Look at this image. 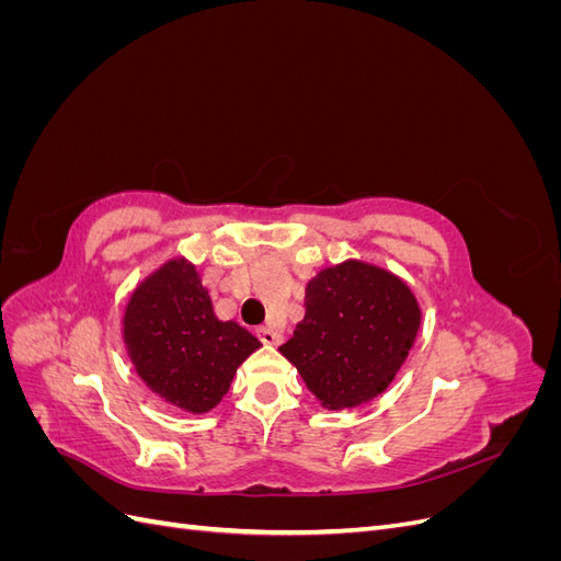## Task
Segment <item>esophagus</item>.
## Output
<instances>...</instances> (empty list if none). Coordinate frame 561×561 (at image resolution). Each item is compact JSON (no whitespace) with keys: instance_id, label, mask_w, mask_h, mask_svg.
Here are the masks:
<instances>
[{"instance_id":"34e87169","label":"esophagus","mask_w":561,"mask_h":561,"mask_svg":"<svg viewBox=\"0 0 561 561\" xmlns=\"http://www.w3.org/2000/svg\"><path fill=\"white\" fill-rule=\"evenodd\" d=\"M257 336L262 339L264 344H268V346H276V344H280V339H283V334H280L278 330L268 328V325H264V328H257Z\"/></svg>"}]
</instances>
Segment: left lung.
Returning a JSON list of instances; mask_svg holds the SVG:
<instances>
[{
    "instance_id": "8db88e82",
    "label": "left lung",
    "mask_w": 561,
    "mask_h": 561,
    "mask_svg": "<svg viewBox=\"0 0 561 561\" xmlns=\"http://www.w3.org/2000/svg\"><path fill=\"white\" fill-rule=\"evenodd\" d=\"M304 320L278 348L325 410L381 396L421 328L414 293L390 271L360 260L322 268L307 285Z\"/></svg>"
}]
</instances>
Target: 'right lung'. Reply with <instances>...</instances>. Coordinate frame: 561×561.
<instances>
[{
	"label": "right lung",
	"instance_id": "1",
	"mask_svg": "<svg viewBox=\"0 0 561 561\" xmlns=\"http://www.w3.org/2000/svg\"><path fill=\"white\" fill-rule=\"evenodd\" d=\"M128 358L151 393L190 414H206L227 396L236 369L260 339L236 320H219L196 266L175 257L135 287L122 318Z\"/></svg>",
	"mask_w": 561,
	"mask_h": 561
}]
</instances>
